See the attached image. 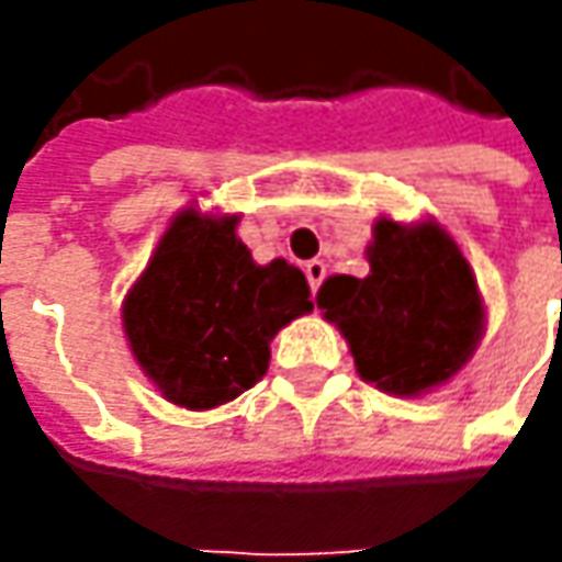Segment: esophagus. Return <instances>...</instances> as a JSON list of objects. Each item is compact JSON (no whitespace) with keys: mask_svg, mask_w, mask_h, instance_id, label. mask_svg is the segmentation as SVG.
Instances as JSON below:
<instances>
[{"mask_svg":"<svg viewBox=\"0 0 562 562\" xmlns=\"http://www.w3.org/2000/svg\"><path fill=\"white\" fill-rule=\"evenodd\" d=\"M306 281H310V291H313V296H315V291H318V288H322V281H325V274H328V266H325V262H322V259H313V262H306Z\"/></svg>","mask_w":562,"mask_h":562,"instance_id":"34e87169","label":"esophagus"}]
</instances>
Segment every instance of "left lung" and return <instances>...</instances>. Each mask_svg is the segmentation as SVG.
<instances>
[{"instance_id":"obj_1","label":"left lung","mask_w":562,"mask_h":562,"mask_svg":"<svg viewBox=\"0 0 562 562\" xmlns=\"http://www.w3.org/2000/svg\"><path fill=\"white\" fill-rule=\"evenodd\" d=\"M369 274H331L318 310L347 337L362 381L419 397L457 375L485 331V303L460 247L438 222L378 218Z\"/></svg>"}]
</instances>
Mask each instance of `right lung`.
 <instances>
[{"label":"right lung","instance_id":"obj_1","mask_svg":"<svg viewBox=\"0 0 562 562\" xmlns=\"http://www.w3.org/2000/svg\"><path fill=\"white\" fill-rule=\"evenodd\" d=\"M240 215L184 209L124 296L131 353L165 400L212 409L240 397L269 369V344L313 310L303 271L256 266L237 237Z\"/></svg>","mask_w":562,"mask_h":562}]
</instances>
